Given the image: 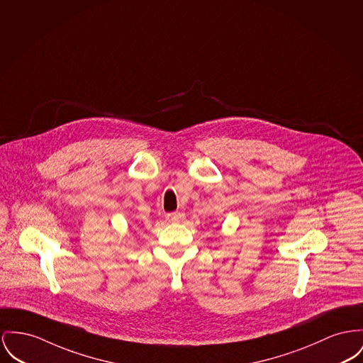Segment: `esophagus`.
<instances>
[{"instance_id": "1", "label": "esophagus", "mask_w": 363, "mask_h": 363, "mask_svg": "<svg viewBox=\"0 0 363 363\" xmlns=\"http://www.w3.org/2000/svg\"><path fill=\"white\" fill-rule=\"evenodd\" d=\"M182 218V213L180 212H172V213H168L167 215V220L169 221V223H177L179 220Z\"/></svg>"}]
</instances>
